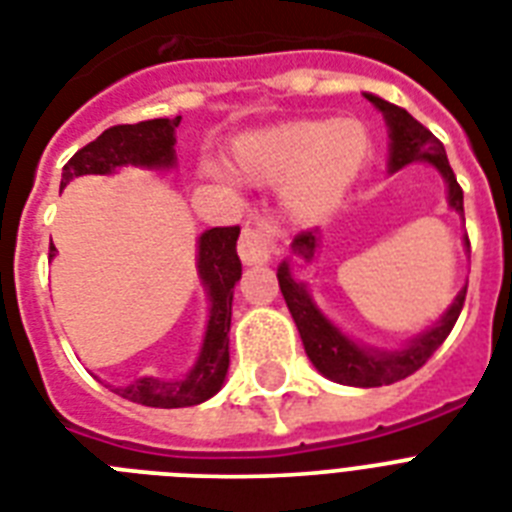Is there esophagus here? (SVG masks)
<instances>
[{"instance_id": "obj_1", "label": "esophagus", "mask_w": 512, "mask_h": 512, "mask_svg": "<svg viewBox=\"0 0 512 512\" xmlns=\"http://www.w3.org/2000/svg\"><path fill=\"white\" fill-rule=\"evenodd\" d=\"M240 259L246 264H264L277 253V227L269 217L248 222L238 240Z\"/></svg>"}]
</instances>
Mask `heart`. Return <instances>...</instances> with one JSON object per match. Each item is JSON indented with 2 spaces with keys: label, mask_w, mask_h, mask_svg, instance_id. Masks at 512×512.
Masks as SVG:
<instances>
[{
  "label": "heart",
  "mask_w": 512,
  "mask_h": 512,
  "mask_svg": "<svg viewBox=\"0 0 512 512\" xmlns=\"http://www.w3.org/2000/svg\"><path fill=\"white\" fill-rule=\"evenodd\" d=\"M369 149L361 122L298 120L243 138L235 149V167L248 180H290L287 211L298 222H311L340 204L369 159Z\"/></svg>",
  "instance_id": "heart-1"
}]
</instances>
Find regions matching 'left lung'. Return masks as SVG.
I'll return each instance as SVG.
<instances>
[{
	"instance_id": "1",
	"label": "left lung",
	"mask_w": 512,
	"mask_h": 512,
	"mask_svg": "<svg viewBox=\"0 0 512 512\" xmlns=\"http://www.w3.org/2000/svg\"><path fill=\"white\" fill-rule=\"evenodd\" d=\"M371 104H377L387 117L390 125V138H392V154H390V170H400L405 164L411 162H429L434 164L442 177L447 180L450 188V206L463 214V188L455 180V172L447 162L445 146L434 138L429 130L418 120H413L411 114L405 112L403 107H395L390 101L379 99V96L366 94ZM466 246H471L466 238ZM293 248L301 256L311 259L316 248V232L303 230L295 235ZM277 280H280V290L285 295V303L290 308V314L295 319V327L301 332L303 348H306L308 358L314 363L316 369L322 371L324 377L332 382L350 384V387H382V384L400 382V379L411 377L413 371H418L429 358L434 356V350L447 340V335L453 332L455 322H458L463 303H466V287L460 290L458 298L447 314L421 337L408 345L405 350L398 353H384V350H366L358 348L356 342H350L348 337L340 335L332 324L319 314V308L311 303L306 287L290 277V266L282 264L277 269Z\"/></svg>"
}]
</instances>
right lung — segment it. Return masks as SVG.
Here are the masks:
<instances>
[{
    "instance_id": "obj_1",
    "label": "right lung",
    "mask_w": 512,
    "mask_h": 512,
    "mask_svg": "<svg viewBox=\"0 0 512 512\" xmlns=\"http://www.w3.org/2000/svg\"><path fill=\"white\" fill-rule=\"evenodd\" d=\"M180 117H159V120L135 122V125H114L104 130L96 141L70 156L62 170V188L78 175H107L122 164H143V167H167L175 162V128ZM240 227H211L198 240V274L209 287L211 311L206 340L196 366L183 382H162V379L143 377L125 390H117L130 403L149 405V408H185L209 400L222 387L230 366L227 332L232 319V287L240 280L238 243ZM54 251V246H52Z\"/></svg>"
}]
</instances>
